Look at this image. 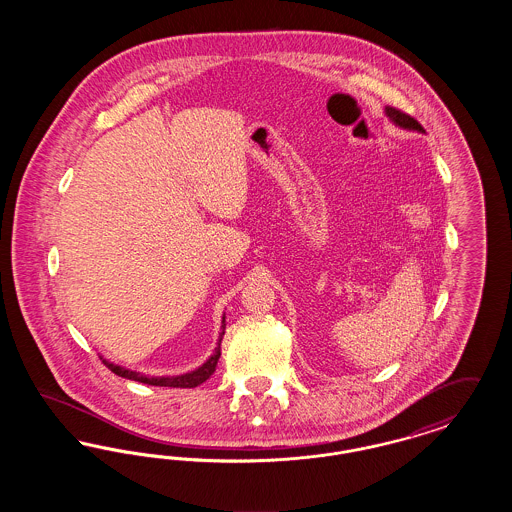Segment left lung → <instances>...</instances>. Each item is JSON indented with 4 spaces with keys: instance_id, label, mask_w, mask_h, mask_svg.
Instances as JSON below:
<instances>
[{
    "instance_id": "1",
    "label": "left lung",
    "mask_w": 512,
    "mask_h": 512,
    "mask_svg": "<svg viewBox=\"0 0 512 512\" xmlns=\"http://www.w3.org/2000/svg\"><path fill=\"white\" fill-rule=\"evenodd\" d=\"M386 115H388L391 121L395 122L397 126H403V128H407V130H416V132H424L422 124L416 121L414 117H411L409 113L401 111V109H395V107H386Z\"/></svg>"
}]
</instances>
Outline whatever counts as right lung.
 Listing matches in <instances>:
<instances>
[{
    "instance_id": "1",
    "label": "right lung",
    "mask_w": 512,
    "mask_h": 512,
    "mask_svg": "<svg viewBox=\"0 0 512 512\" xmlns=\"http://www.w3.org/2000/svg\"><path fill=\"white\" fill-rule=\"evenodd\" d=\"M224 328H226V324H224V317H222V334H220V341H222V336H224ZM220 357V343L215 347V353L211 355V359L205 363L203 366H199L197 370L194 372H188V374H182V376H172V378H149V376H144V374H140V372H134V370H126V368H121V366L113 365V363H107V361H103V365L107 366L111 372H115L117 376H122V378H128V380H136V382H142V384H147V386H165V388H197L199 384H203L213 372H215V368H217V363H219ZM101 359V357H99Z\"/></svg>"
}]
</instances>
